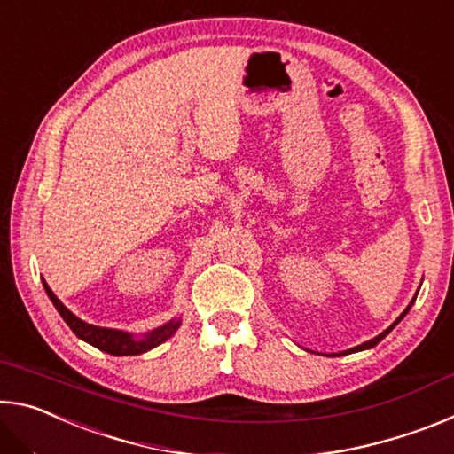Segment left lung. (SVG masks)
Returning a JSON list of instances; mask_svg holds the SVG:
<instances>
[{
    "instance_id": "8db88e82",
    "label": "left lung",
    "mask_w": 454,
    "mask_h": 454,
    "mask_svg": "<svg viewBox=\"0 0 454 454\" xmlns=\"http://www.w3.org/2000/svg\"><path fill=\"white\" fill-rule=\"evenodd\" d=\"M417 294H419V292H417ZM417 294H414V298H412V301H411V304L409 306H406V309L403 310V314H401V317H398L395 322H393V325H390L387 330H384V333H380L379 336H374L372 338V340H368V342H363V344H360V347H355V348H350V350H344V352H340V355H333V356H344V355H350V352H358V350H366V348H372V347H376V344H379L380 340H382V338L384 336H387L388 333H390V330H393L396 325H398V322H401L404 317H406V314H409V310H411V306L414 304V301H417Z\"/></svg>"
}]
</instances>
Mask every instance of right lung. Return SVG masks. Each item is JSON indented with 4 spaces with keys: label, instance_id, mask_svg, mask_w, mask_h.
<instances>
[{
    "label": "right lung",
    "instance_id": "right-lung-1",
    "mask_svg": "<svg viewBox=\"0 0 454 454\" xmlns=\"http://www.w3.org/2000/svg\"><path fill=\"white\" fill-rule=\"evenodd\" d=\"M43 288H45V292H48V296L53 302V306H56V310L59 312V317L64 318L66 325L72 328V333L78 338H82L83 342L96 347L98 350L107 352V355H114V356L142 355V352H148L152 348H156L158 344L166 342L168 338H170L176 330L180 328V320L174 318L170 322H166L164 326H160L156 330H152V333L144 334L142 338H134L132 334L121 333V330L88 325V322H83L82 318L75 317V314H72L64 304L59 302V298L53 294L48 284H45V280H43Z\"/></svg>",
    "mask_w": 454,
    "mask_h": 454
}]
</instances>
